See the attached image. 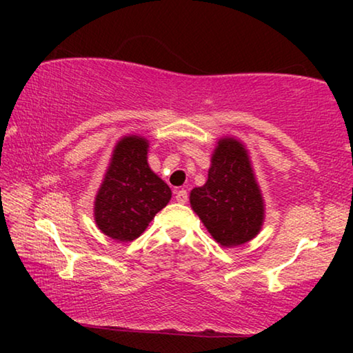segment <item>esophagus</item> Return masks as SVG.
<instances>
[{"label":"esophagus","mask_w":353,"mask_h":353,"mask_svg":"<svg viewBox=\"0 0 353 353\" xmlns=\"http://www.w3.org/2000/svg\"><path fill=\"white\" fill-rule=\"evenodd\" d=\"M175 199H176V202H180V204H186V202H188V191L186 190L175 191Z\"/></svg>","instance_id":"obj_1"}]
</instances>
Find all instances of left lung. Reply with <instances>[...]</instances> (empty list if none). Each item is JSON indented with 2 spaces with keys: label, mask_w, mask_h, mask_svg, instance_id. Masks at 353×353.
Returning <instances> with one entry per match:
<instances>
[{
  "label": "left lung",
  "mask_w": 353,
  "mask_h": 353,
  "mask_svg": "<svg viewBox=\"0 0 353 353\" xmlns=\"http://www.w3.org/2000/svg\"><path fill=\"white\" fill-rule=\"evenodd\" d=\"M190 204L223 248L245 244L260 233L265 202L243 141L234 137L216 141L205 185L191 191Z\"/></svg>",
  "instance_id": "8db88e82"
}]
</instances>
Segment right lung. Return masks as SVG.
<instances>
[{"mask_svg": "<svg viewBox=\"0 0 353 353\" xmlns=\"http://www.w3.org/2000/svg\"><path fill=\"white\" fill-rule=\"evenodd\" d=\"M149 141L127 134L115 144L103 183L94 197V221L110 239L128 243L139 238L172 191L148 163Z\"/></svg>", "mask_w": 353, "mask_h": 353, "instance_id": "1", "label": "right lung"}]
</instances>
